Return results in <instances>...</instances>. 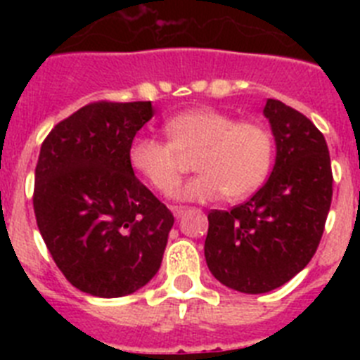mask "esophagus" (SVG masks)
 Here are the masks:
<instances>
[{
    "label": "esophagus",
    "mask_w": 360,
    "mask_h": 360,
    "mask_svg": "<svg viewBox=\"0 0 360 360\" xmlns=\"http://www.w3.org/2000/svg\"><path fill=\"white\" fill-rule=\"evenodd\" d=\"M171 211H173V214L176 216V218H182L184 212H186L182 207H173V209H171Z\"/></svg>",
    "instance_id": "obj_1"
}]
</instances>
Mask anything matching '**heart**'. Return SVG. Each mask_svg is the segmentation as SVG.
Wrapping results in <instances>:
<instances>
[{
	"label": "heart",
	"mask_w": 360,
	"mask_h": 360,
	"mask_svg": "<svg viewBox=\"0 0 360 360\" xmlns=\"http://www.w3.org/2000/svg\"><path fill=\"white\" fill-rule=\"evenodd\" d=\"M169 142L136 136L129 164L136 174L162 195L176 187L184 158H195L200 174L174 191L176 202H214L227 196L241 200L265 182L274 142L262 122L238 120L214 108H196L165 122Z\"/></svg>",
	"instance_id": "obj_1"
}]
</instances>
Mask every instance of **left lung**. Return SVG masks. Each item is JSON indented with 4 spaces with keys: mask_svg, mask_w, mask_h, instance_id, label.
I'll return each mask as SVG.
<instances>
[{
    "mask_svg": "<svg viewBox=\"0 0 360 360\" xmlns=\"http://www.w3.org/2000/svg\"><path fill=\"white\" fill-rule=\"evenodd\" d=\"M276 142L265 186L231 211L209 212L205 262L221 285L265 294L290 281L316 254L332 203V165L323 133L303 113L269 98Z\"/></svg>",
    "mask_w": 360,
    "mask_h": 360,
    "instance_id": "8db88e82",
    "label": "left lung"
}]
</instances>
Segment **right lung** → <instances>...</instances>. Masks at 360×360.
Returning <instances> with one entry per match:
<instances>
[{
  "label": "right lung",
  "mask_w": 360,
  "mask_h": 360,
  "mask_svg": "<svg viewBox=\"0 0 360 360\" xmlns=\"http://www.w3.org/2000/svg\"><path fill=\"white\" fill-rule=\"evenodd\" d=\"M151 103H94L59 122L36 165L34 212L65 278L84 294L122 297L151 281L174 224L136 180L129 148Z\"/></svg>",
  "instance_id": "1"
}]
</instances>
